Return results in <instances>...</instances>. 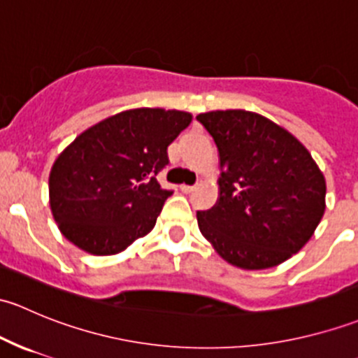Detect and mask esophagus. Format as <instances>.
<instances>
[{
  "label": "esophagus",
  "mask_w": 358,
  "mask_h": 358,
  "mask_svg": "<svg viewBox=\"0 0 358 358\" xmlns=\"http://www.w3.org/2000/svg\"><path fill=\"white\" fill-rule=\"evenodd\" d=\"M180 190H182L183 194H190V192H192V190H196V187H194V185H185V183H183V185H180Z\"/></svg>",
  "instance_id": "obj_1"
}]
</instances>
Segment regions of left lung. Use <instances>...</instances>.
<instances>
[{
	"label": "left lung",
	"instance_id": "1",
	"mask_svg": "<svg viewBox=\"0 0 358 358\" xmlns=\"http://www.w3.org/2000/svg\"><path fill=\"white\" fill-rule=\"evenodd\" d=\"M218 147L220 197L197 211L202 236L234 266L263 270L305 246L326 211V178L282 126L249 110L197 115Z\"/></svg>",
	"mask_w": 358,
	"mask_h": 358
}]
</instances>
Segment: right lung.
I'll list each match as a JSON object with an SVG mask.
<instances>
[{
	"instance_id": "1",
	"label": "right lung",
	"mask_w": 358,
	"mask_h": 358,
	"mask_svg": "<svg viewBox=\"0 0 358 358\" xmlns=\"http://www.w3.org/2000/svg\"><path fill=\"white\" fill-rule=\"evenodd\" d=\"M190 121L189 112L142 107L76 136L53 162L48 183L52 215L69 243L109 256L147 236L171 196L156 175Z\"/></svg>"
}]
</instances>
